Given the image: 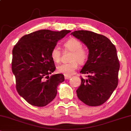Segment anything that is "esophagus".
Instances as JSON below:
<instances>
[{"label":"esophagus","mask_w":131,"mask_h":131,"mask_svg":"<svg viewBox=\"0 0 131 131\" xmlns=\"http://www.w3.org/2000/svg\"><path fill=\"white\" fill-rule=\"evenodd\" d=\"M71 78V76H68V75H64V79L65 80H69Z\"/></svg>","instance_id":"obj_1"}]
</instances>
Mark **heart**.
I'll return each instance as SVG.
<instances>
[{"mask_svg":"<svg viewBox=\"0 0 131 131\" xmlns=\"http://www.w3.org/2000/svg\"><path fill=\"white\" fill-rule=\"evenodd\" d=\"M64 48L72 51L70 60L68 63L59 64L57 67V71L64 75L71 76L74 74L75 71L78 68V63L83 64L88 58V53L83 48L81 42L75 38H71L64 43ZM51 58L53 62L59 63L60 60L61 53L57 47H54L51 51Z\"/></svg>","mask_w":131,"mask_h":131,"instance_id":"heart-1","label":"heart"}]
</instances>
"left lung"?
I'll return each mask as SVG.
<instances>
[{
	"mask_svg": "<svg viewBox=\"0 0 131 131\" xmlns=\"http://www.w3.org/2000/svg\"><path fill=\"white\" fill-rule=\"evenodd\" d=\"M86 45L88 60L80 73L90 74L81 78L77 90L78 99L89 106H98L107 101L118 84L120 64L116 48L106 36L88 30L71 34Z\"/></svg>",
	"mask_w": 131,
	"mask_h": 131,
	"instance_id": "obj_1",
	"label": "left lung"
}]
</instances>
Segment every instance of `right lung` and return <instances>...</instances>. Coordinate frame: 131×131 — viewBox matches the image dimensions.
I'll return each instance as SVG.
<instances>
[{
    "label": "right lung",
    "instance_id": "obj_1",
    "mask_svg": "<svg viewBox=\"0 0 131 131\" xmlns=\"http://www.w3.org/2000/svg\"><path fill=\"white\" fill-rule=\"evenodd\" d=\"M69 32L38 30L23 36L14 47L12 71L17 90L30 105L44 107L55 98L57 86L64 78L61 74L49 77L56 69L50 54L57 42Z\"/></svg>",
    "mask_w": 131,
    "mask_h": 131
}]
</instances>
